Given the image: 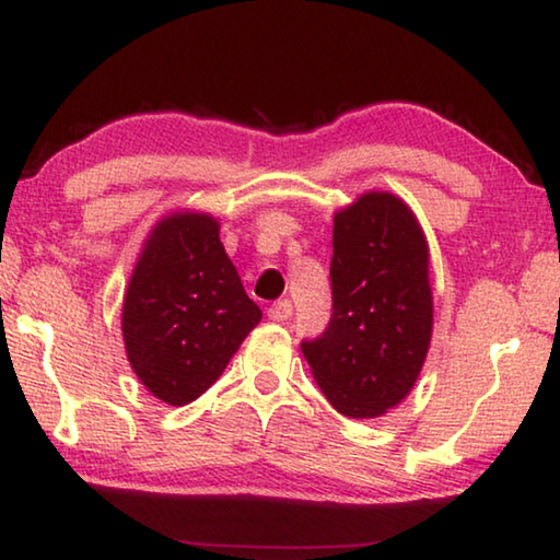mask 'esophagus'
<instances>
[{
	"label": "esophagus",
	"instance_id": "obj_1",
	"mask_svg": "<svg viewBox=\"0 0 560 560\" xmlns=\"http://www.w3.org/2000/svg\"><path fill=\"white\" fill-rule=\"evenodd\" d=\"M291 314H293V306H291V301H287V299L277 301V303H273V306L269 308V318L277 320V324H283V320H289Z\"/></svg>",
	"mask_w": 560,
	"mask_h": 560
}]
</instances>
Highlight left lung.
Here are the masks:
<instances>
[{
	"label": "left lung",
	"mask_w": 560,
	"mask_h": 560,
	"mask_svg": "<svg viewBox=\"0 0 560 560\" xmlns=\"http://www.w3.org/2000/svg\"><path fill=\"white\" fill-rule=\"evenodd\" d=\"M334 314L301 350L328 402L368 420L400 405L432 338L430 246L393 192L360 195L334 217Z\"/></svg>",
	"instance_id": "1"
}]
</instances>
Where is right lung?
Here are the masks:
<instances>
[{
  "label": "right lung",
  "mask_w": 560,
  "mask_h": 560,
  "mask_svg": "<svg viewBox=\"0 0 560 560\" xmlns=\"http://www.w3.org/2000/svg\"><path fill=\"white\" fill-rule=\"evenodd\" d=\"M261 311L207 212H170L140 249L122 299V343L158 400L187 405L217 383Z\"/></svg>",
  "instance_id": "right-lung-1"
}]
</instances>
